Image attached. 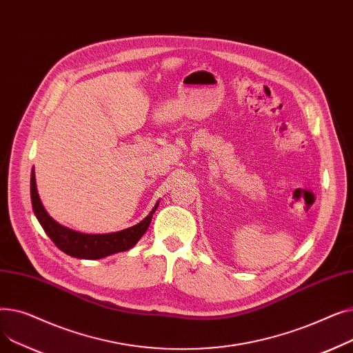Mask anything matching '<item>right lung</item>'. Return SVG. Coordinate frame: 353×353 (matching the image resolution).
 Returning <instances> with one entry per match:
<instances>
[{
  "label": "right lung",
  "mask_w": 353,
  "mask_h": 353,
  "mask_svg": "<svg viewBox=\"0 0 353 353\" xmlns=\"http://www.w3.org/2000/svg\"><path fill=\"white\" fill-rule=\"evenodd\" d=\"M31 203L32 210L43 226L44 232L52 240V243L57 246L64 253L77 257L87 259V261H96V259H103L110 254L119 252H125L136 246V243L141 239L152 223L153 214L159 208L157 201L152 212L148 213L140 223L128 229L114 232V233H103V234H88L77 230L68 229L60 223H57L44 209L41 199L37 192V183L34 169L31 172Z\"/></svg>",
  "instance_id": "add662e5"
}]
</instances>
